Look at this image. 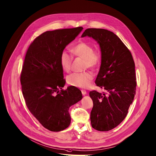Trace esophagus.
Returning a JSON list of instances; mask_svg holds the SVG:
<instances>
[{"instance_id":"1","label":"esophagus","mask_w":156,"mask_h":156,"mask_svg":"<svg viewBox=\"0 0 156 156\" xmlns=\"http://www.w3.org/2000/svg\"><path fill=\"white\" fill-rule=\"evenodd\" d=\"M81 92H82V95H86V94H87L86 90H84V89H82V90H81Z\"/></svg>"}]
</instances>
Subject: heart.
<instances>
[{"label": "heart", "mask_w": 156, "mask_h": 156, "mask_svg": "<svg viewBox=\"0 0 156 156\" xmlns=\"http://www.w3.org/2000/svg\"><path fill=\"white\" fill-rule=\"evenodd\" d=\"M71 51L74 55L83 58L84 68L96 69L101 60V55L98 51H94L93 46L84 41H80L73 46ZM72 58L66 51H63L60 55V64L62 69L68 72L70 70ZM93 79V74L89 71L82 73H72L67 77L68 84L79 88L88 87Z\"/></svg>", "instance_id": "heart-1"}]
</instances>
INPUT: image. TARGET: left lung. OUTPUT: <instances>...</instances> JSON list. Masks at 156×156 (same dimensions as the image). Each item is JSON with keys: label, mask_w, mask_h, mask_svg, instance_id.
<instances>
[{"label": "left lung", "mask_w": 156, "mask_h": 156, "mask_svg": "<svg viewBox=\"0 0 156 156\" xmlns=\"http://www.w3.org/2000/svg\"><path fill=\"white\" fill-rule=\"evenodd\" d=\"M87 36L99 44L101 63L95 83L106 92L89 93L93 101L90 123L95 130L109 131L124 120L133 101L136 86L135 63L130 50L114 33L88 28L81 37Z\"/></svg>", "instance_id": "left-lung-1"}]
</instances>
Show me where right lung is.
<instances>
[{
    "label": "right lung",
    "instance_id": "add662e5",
    "mask_svg": "<svg viewBox=\"0 0 156 156\" xmlns=\"http://www.w3.org/2000/svg\"><path fill=\"white\" fill-rule=\"evenodd\" d=\"M82 27L46 31L36 38L27 50L21 74L22 92L30 112L52 132L70 125L69 108L82 98L74 86L63 90L66 84L60 55Z\"/></svg>",
    "mask_w": 156,
    "mask_h": 156
}]
</instances>
